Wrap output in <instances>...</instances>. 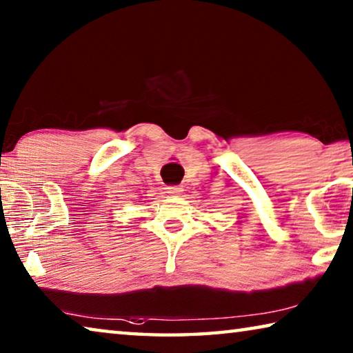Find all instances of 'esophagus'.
Instances as JSON below:
<instances>
[{
    "mask_svg": "<svg viewBox=\"0 0 353 353\" xmlns=\"http://www.w3.org/2000/svg\"><path fill=\"white\" fill-rule=\"evenodd\" d=\"M182 187H179V185H171V187L166 188V193L171 194V196H179L182 193Z\"/></svg>",
    "mask_w": 353,
    "mask_h": 353,
    "instance_id": "34e87169",
    "label": "esophagus"
}]
</instances>
